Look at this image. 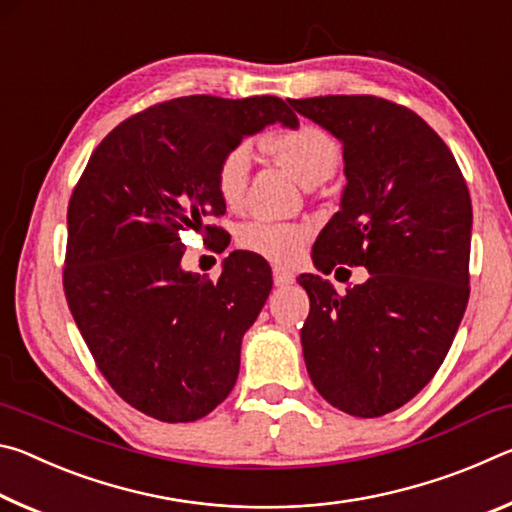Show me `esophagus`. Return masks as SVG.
<instances>
[{
    "label": "esophagus",
    "mask_w": 512,
    "mask_h": 512,
    "mask_svg": "<svg viewBox=\"0 0 512 512\" xmlns=\"http://www.w3.org/2000/svg\"><path fill=\"white\" fill-rule=\"evenodd\" d=\"M273 282H275V287H289V284L296 282V275L287 271V268L275 266L273 268Z\"/></svg>",
    "instance_id": "1"
}]
</instances>
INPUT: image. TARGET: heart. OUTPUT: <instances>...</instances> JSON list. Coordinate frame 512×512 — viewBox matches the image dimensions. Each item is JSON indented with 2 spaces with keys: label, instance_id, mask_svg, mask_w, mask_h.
<instances>
[{
  "label": "heart",
  "instance_id": "heart-1",
  "mask_svg": "<svg viewBox=\"0 0 512 512\" xmlns=\"http://www.w3.org/2000/svg\"><path fill=\"white\" fill-rule=\"evenodd\" d=\"M268 151L305 185L316 178H329L339 164V146L323 128L311 124H302L293 131L271 137ZM250 169H253V151L248 144L232 146L223 155L216 167V189L225 205L235 207L241 203ZM237 239L239 246L250 253L262 255L277 264H291L305 250L309 230L296 223L255 219L239 230Z\"/></svg>",
  "mask_w": 512,
  "mask_h": 512
}]
</instances>
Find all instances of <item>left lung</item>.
<instances>
[{
  "label": "left lung",
  "mask_w": 512,
  "mask_h": 512,
  "mask_svg": "<svg viewBox=\"0 0 512 512\" xmlns=\"http://www.w3.org/2000/svg\"><path fill=\"white\" fill-rule=\"evenodd\" d=\"M291 106L343 144L348 183L314 266L370 273L345 296L320 275L298 277L311 302L307 372L336 409L379 418L418 395L452 348L470 298V192L447 144L409 108L348 94Z\"/></svg>",
  "instance_id": "obj_1"
}]
</instances>
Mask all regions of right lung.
I'll list each match as a JSON object with an SVG mask.
<instances>
[{"label": "right lung", "instance_id": "1", "mask_svg": "<svg viewBox=\"0 0 512 512\" xmlns=\"http://www.w3.org/2000/svg\"><path fill=\"white\" fill-rule=\"evenodd\" d=\"M277 121L298 128L277 97L160 103L106 135L69 198V311L115 393L155 420L194 422L235 386L271 266L235 250L212 282L183 268L180 232L225 212L221 158Z\"/></svg>", "mask_w": 512, "mask_h": 512}]
</instances>
